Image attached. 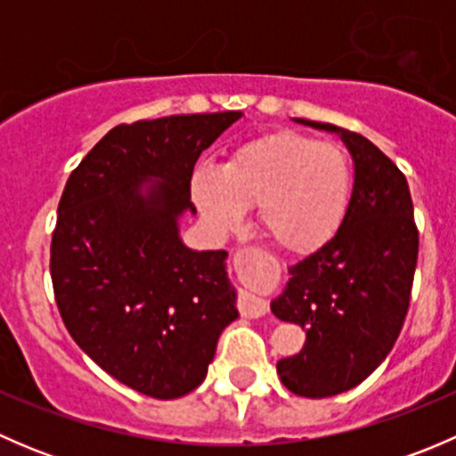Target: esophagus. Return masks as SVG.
Masks as SVG:
<instances>
[{
    "mask_svg": "<svg viewBox=\"0 0 456 456\" xmlns=\"http://www.w3.org/2000/svg\"><path fill=\"white\" fill-rule=\"evenodd\" d=\"M240 314L242 317H260L269 311V305H266L262 297L254 296V293H242L240 297Z\"/></svg>",
    "mask_w": 456,
    "mask_h": 456,
    "instance_id": "obj_1",
    "label": "esophagus"
}]
</instances>
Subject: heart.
I'll list each match as a JSON object with an SVG mask.
<instances>
[{
  "instance_id": "b5f03b06",
  "label": "heart",
  "mask_w": 456,
  "mask_h": 456,
  "mask_svg": "<svg viewBox=\"0 0 456 456\" xmlns=\"http://www.w3.org/2000/svg\"><path fill=\"white\" fill-rule=\"evenodd\" d=\"M353 178V159L339 142L278 132L240 145L220 169H196L191 196L218 232L240 227L257 205L260 227L280 249L311 254L342 227Z\"/></svg>"
}]
</instances>
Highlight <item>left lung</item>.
Returning a JSON list of instances; mask_svg holds the SVG:
<instances>
[{"instance_id":"obj_1","label":"left lung","mask_w":456,"mask_h":456,"mask_svg":"<svg viewBox=\"0 0 456 456\" xmlns=\"http://www.w3.org/2000/svg\"><path fill=\"white\" fill-rule=\"evenodd\" d=\"M335 132L355 163L348 214L315 254L289 266L271 311L306 330L302 351L278 362V375L300 397H333L355 388L393 351L415 278L419 232L402 169L377 145L344 127L297 118Z\"/></svg>"}]
</instances>
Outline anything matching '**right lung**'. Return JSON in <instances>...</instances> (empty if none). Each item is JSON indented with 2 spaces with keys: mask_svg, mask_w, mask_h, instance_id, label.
<instances>
[{
  "mask_svg": "<svg viewBox=\"0 0 456 456\" xmlns=\"http://www.w3.org/2000/svg\"><path fill=\"white\" fill-rule=\"evenodd\" d=\"M240 117L176 114L112 127L59 200L50 275L63 324L108 375L147 397L199 388L238 317L227 251L187 249L178 218L196 214L190 187L202 150Z\"/></svg>",
  "mask_w": 456,
  "mask_h": 456,
  "instance_id": "add662e5",
  "label": "right lung"
}]
</instances>
